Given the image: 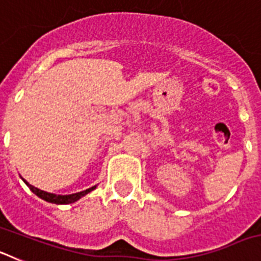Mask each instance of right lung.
<instances>
[{"instance_id":"add662e5","label":"right lung","mask_w":261,"mask_h":261,"mask_svg":"<svg viewBox=\"0 0 261 261\" xmlns=\"http://www.w3.org/2000/svg\"><path fill=\"white\" fill-rule=\"evenodd\" d=\"M23 181L29 186L30 190L35 193L36 196H39V197L44 200V201L52 202V204H71V202H75L77 200H80L81 197H84L85 195H87V193L91 192V191H94L96 188V186H94L91 187V188H89V190L82 191V192H78V193H71V195H55V193H49V192H45V191L39 190V188H36V187L27 183L24 179H23Z\"/></svg>"}]
</instances>
